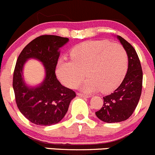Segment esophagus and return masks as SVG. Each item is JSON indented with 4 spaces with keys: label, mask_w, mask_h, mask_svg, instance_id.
I'll use <instances>...</instances> for the list:
<instances>
[{
    "label": "esophagus",
    "mask_w": 155,
    "mask_h": 155,
    "mask_svg": "<svg viewBox=\"0 0 155 155\" xmlns=\"http://www.w3.org/2000/svg\"><path fill=\"white\" fill-rule=\"evenodd\" d=\"M77 95L80 96V97H84V98H89L90 96L88 95H85V94H82V93H77Z\"/></svg>",
    "instance_id": "obj_1"
}]
</instances>
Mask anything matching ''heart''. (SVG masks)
Listing matches in <instances>:
<instances>
[{
  "label": "heart",
  "instance_id": "obj_1",
  "mask_svg": "<svg viewBox=\"0 0 155 155\" xmlns=\"http://www.w3.org/2000/svg\"><path fill=\"white\" fill-rule=\"evenodd\" d=\"M72 60L61 59L56 68V76L64 86L75 88L84 78L81 90L91 93L101 90L108 93L118 87L128 66L125 49L107 40L86 41L70 52Z\"/></svg>",
  "mask_w": 155,
  "mask_h": 155
}]
</instances>
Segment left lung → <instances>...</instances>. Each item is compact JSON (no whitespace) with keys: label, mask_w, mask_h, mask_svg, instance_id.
Listing matches in <instances>:
<instances>
[{"label":"left lung","mask_w":155,"mask_h":155,"mask_svg":"<svg viewBox=\"0 0 155 155\" xmlns=\"http://www.w3.org/2000/svg\"><path fill=\"white\" fill-rule=\"evenodd\" d=\"M115 37L126 51L128 66L121 85L113 93L103 97V107L95 112L98 118L107 123L128 119L138 105L142 89L143 73L136 51L125 39L118 35Z\"/></svg>","instance_id":"1"}]
</instances>
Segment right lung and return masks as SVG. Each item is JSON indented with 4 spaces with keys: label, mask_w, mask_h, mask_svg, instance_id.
I'll return each instance as SVG.
<instances>
[{
    "label": "right lung",
    "mask_w": 155,
    "mask_h": 155,
    "mask_svg": "<svg viewBox=\"0 0 155 155\" xmlns=\"http://www.w3.org/2000/svg\"><path fill=\"white\" fill-rule=\"evenodd\" d=\"M68 42L66 37L40 36L28 43L18 56L13 77L16 103L20 112L35 125L50 126L60 122L76 97L74 91L62 86L55 74L60 48ZM30 58L40 61L45 72V79L36 86H29L24 80V65Z\"/></svg>",
    "instance_id": "obj_1"
}]
</instances>
